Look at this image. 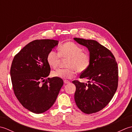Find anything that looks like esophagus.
Segmentation results:
<instances>
[{"instance_id":"obj_1","label":"esophagus","mask_w":132,"mask_h":132,"mask_svg":"<svg viewBox=\"0 0 132 132\" xmlns=\"http://www.w3.org/2000/svg\"><path fill=\"white\" fill-rule=\"evenodd\" d=\"M64 83L65 84H68V83H70V81H69V80H64Z\"/></svg>"}]
</instances>
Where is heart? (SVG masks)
I'll use <instances>...</instances> for the list:
<instances>
[{
	"label": "heart",
	"mask_w": 132,
	"mask_h": 132,
	"mask_svg": "<svg viewBox=\"0 0 132 132\" xmlns=\"http://www.w3.org/2000/svg\"><path fill=\"white\" fill-rule=\"evenodd\" d=\"M68 58L67 68L58 69L52 72L53 77L71 79L76 71L82 72L86 71L90 63V57L87 53L83 52V49L72 42H67L60 46L59 52L51 50L47 55V62L52 68L58 65L61 58Z\"/></svg>",
	"instance_id": "1"
}]
</instances>
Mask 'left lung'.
I'll return each mask as SVG.
<instances>
[{"instance_id":"left-lung-1","label":"left lung","mask_w":132,"mask_h":132,"mask_svg":"<svg viewBox=\"0 0 132 132\" xmlns=\"http://www.w3.org/2000/svg\"><path fill=\"white\" fill-rule=\"evenodd\" d=\"M74 39L87 47L90 57L88 68L80 75L81 79L88 80V83L72 81L76 86L75 102L85 113H96L107 105L115 94L118 87V66L110 50L96 41Z\"/></svg>"}]
</instances>
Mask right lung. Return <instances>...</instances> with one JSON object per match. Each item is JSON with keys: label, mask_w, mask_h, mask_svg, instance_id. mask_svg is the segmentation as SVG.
I'll list each match as a JSON object with an SVG mask.
<instances>
[{"label": "right lung", "mask_w": 132, "mask_h": 132, "mask_svg": "<svg viewBox=\"0 0 132 132\" xmlns=\"http://www.w3.org/2000/svg\"><path fill=\"white\" fill-rule=\"evenodd\" d=\"M58 44V41L49 39L30 42L15 55L11 64L14 94L24 108L35 113L48 110L63 85L60 78L45 80L50 72L47 55Z\"/></svg>", "instance_id": "add662e5"}]
</instances>
